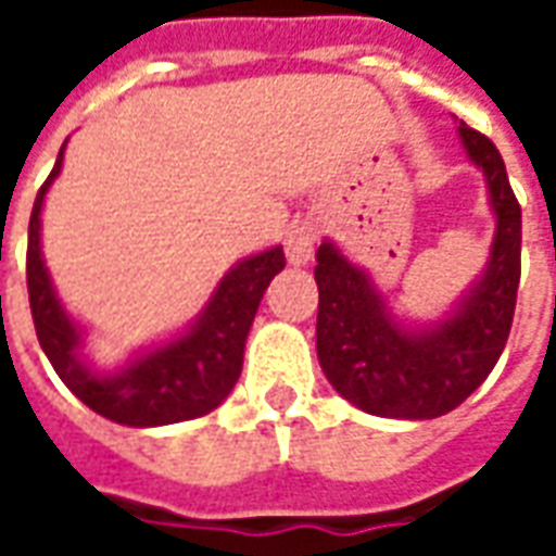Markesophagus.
Here are the masks:
<instances>
[{
	"label": "esophagus",
	"mask_w": 556,
	"mask_h": 556,
	"mask_svg": "<svg viewBox=\"0 0 556 556\" xmlns=\"http://www.w3.org/2000/svg\"><path fill=\"white\" fill-rule=\"evenodd\" d=\"M315 238H318V226L309 219H298L289 231H286V258L291 265H306L315 253Z\"/></svg>",
	"instance_id": "obj_1"
}]
</instances>
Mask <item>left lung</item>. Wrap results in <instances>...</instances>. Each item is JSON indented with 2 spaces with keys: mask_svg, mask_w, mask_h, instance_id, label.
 Wrapping results in <instances>:
<instances>
[{
  "mask_svg": "<svg viewBox=\"0 0 556 556\" xmlns=\"http://www.w3.org/2000/svg\"><path fill=\"white\" fill-rule=\"evenodd\" d=\"M458 134L485 172L497 231L485 277L450 318L408 330L333 243L315 253L318 361L339 396L375 417L434 419L458 408L489 378L509 339L521 279V205L494 142L465 122Z\"/></svg>",
  "mask_w": 556,
  "mask_h": 556,
  "instance_id": "obj_1",
  "label": "left lung"
}]
</instances>
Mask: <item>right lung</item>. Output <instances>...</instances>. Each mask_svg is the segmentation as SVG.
<instances>
[{"mask_svg":"<svg viewBox=\"0 0 556 556\" xmlns=\"http://www.w3.org/2000/svg\"><path fill=\"white\" fill-rule=\"evenodd\" d=\"M59 151L50 178L38 190L29 217V250H26V286L35 333L43 354L50 357L67 390L89 405L94 414L122 426H166L202 417L214 410L238 384L243 366V345L253 327L262 294L286 267L282 247L235 265L223 277L207 303L205 315L184 337L134 361L118 375L101 378L79 361V330L55 298L50 274L41 258V205L47 187L62 169Z\"/></svg>","mask_w":556,"mask_h":556,"instance_id":"obj_1","label":"right lung"}]
</instances>
